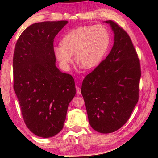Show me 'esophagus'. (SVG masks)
<instances>
[{
    "instance_id": "1",
    "label": "esophagus",
    "mask_w": 158,
    "mask_h": 158,
    "mask_svg": "<svg viewBox=\"0 0 158 158\" xmlns=\"http://www.w3.org/2000/svg\"><path fill=\"white\" fill-rule=\"evenodd\" d=\"M76 89H77V95L81 94V89H79L78 85H76Z\"/></svg>"
}]
</instances>
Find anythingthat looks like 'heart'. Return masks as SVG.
<instances>
[{
  "label": "heart",
  "instance_id": "obj_1",
  "mask_svg": "<svg viewBox=\"0 0 158 158\" xmlns=\"http://www.w3.org/2000/svg\"><path fill=\"white\" fill-rule=\"evenodd\" d=\"M61 44L54 47L53 52L63 68H69L74 54L80 67L92 69L105 57L110 44V34L102 25L81 26L67 33Z\"/></svg>",
  "mask_w": 158,
  "mask_h": 158
}]
</instances>
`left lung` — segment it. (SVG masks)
Masks as SVG:
<instances>
[{
    "mask_svg": "<svg viewBox=\"0 0 158 158\" xmlns=\"http://www.w3.org/2000/svg\"><path fill=\"white\" fill-rule=\"evenodd\" d=\"M114 33L110 53L87 74L81 92L89 123L98 132H114L125 124L139 94L141 67L130 36L114 21H106Z\"/></svg>",
    "mask_w": 158,
    "mask_h": 158,
    "instance_id": "obj_1",
    "label": "left lung"
}]
</instances>
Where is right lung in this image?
I'll use <instances>...</instances> for the list:
<instances>
[{"instance_id": "1", "label": "right lung", "mask_w": 158, "mask_h": 158, "mask_svg": "<svg viewBox=\"0 0 158 158\" xmlns=\"http://www.w3.org/2000/svg\"><path fill=\"white\" fill-rule=\"evenodd\" d=\"M68 21H43L26 28L13 56L14 90L26 126L43 138L63 129L68 105L76 94L70 74L56 66L53 40Z\"/></svg>"}]
</instances>
